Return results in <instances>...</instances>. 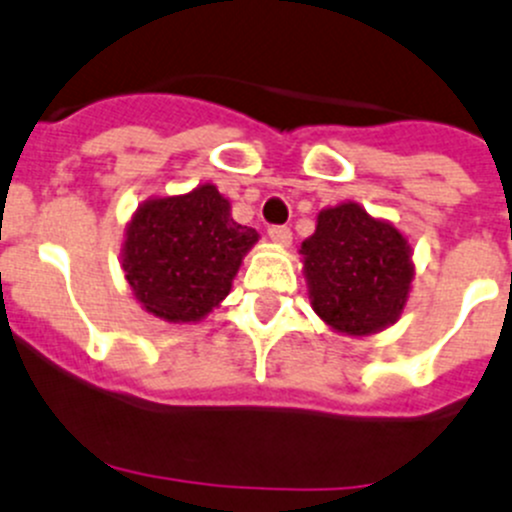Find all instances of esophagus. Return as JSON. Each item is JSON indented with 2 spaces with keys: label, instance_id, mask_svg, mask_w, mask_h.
<instances>
[{
  "label": "esophagus",
  "instance_id": "esophagus-1",
  "mask_svg": "<svg viewBox=\"0 0 512 512\" xmlns=\"http://www.w3.org/2000/svg\"><path fill=\"white\" fill-rule=\"evenodd\" d=\"M268 239L278 246H288L293 241V234L288 226H268Z\"/></svg>",
  "mask_w": 512,
  "mask_h": 512
}]
</instances>
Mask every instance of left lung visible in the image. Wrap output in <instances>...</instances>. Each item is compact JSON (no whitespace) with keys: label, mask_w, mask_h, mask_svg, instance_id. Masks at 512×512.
<instances>
[{"label":"left lung","mask_w":512,"mask_h":512,"mask_svg":"<svg viewBox=\"0 0 512 512\" xmlns=\"http://www.w3.org/2000/svg\"><path fill=\"white\" fill-rule=\"evenodd\" d=\"M311 306L348 336H371L398 321L413 281L411 246L388 221L358 204L318 214L316 234L301 244Z\"/></svg>","instance_id":"obj_1"}]
</instances>
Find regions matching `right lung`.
<instances>
[{"instance_id": "add662e5", "label": "right lung", "mask_w": 512, "mask_h": 512, "mask_svg": "<svg viewBox=\"0 0 512 512\" xmlns=\"http://www.w3.org/2000/svg\"><path fill=\"white\" fill-rule=\"evenodd\" d=\"M256 229L231 219L214 184L151 199L126 226L121 266L136 301L171 323L201 321L231 291Z\"/></svg>"}]
</instances>
